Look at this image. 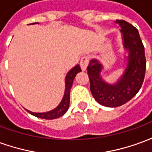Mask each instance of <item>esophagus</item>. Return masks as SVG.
<instances>
[{"label":"esophagus","instance_id":"esophagus-1","mask_svg":"<svg viewBox=\"0 0 152 152\" xmlns=\"http://www.w3.org/2000/svg\"><path fill=\"white\" fill-rule=\"evenodd\" d=\"M89 57L88 56H84L81 58L80 65V67H81L82 71H86V67H87L88 64H89Z\"/></svg>","mask_w":152,"mask_h":152}]
</instances>
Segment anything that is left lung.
Returning <instances> with one entry per match:
<instances>
[{
	"label": "left lung",
	"instance_id": "left-lung-1",
	"mask_svg": "<svg viewBox=\"0 0 152 152\" xmlns=\"http://www.w3.org/2000/svg\"><path fill=\"white\" fill-rule=\"evenodd\" d=\"M121 28L124 47L129 49L128 66L124 76L114 86L105 83L100 78L102 66L93 59L87 66L90 83V91L101 105L116 107L129 102L137 94L143 83L147 61L143 44L137 29L123 19H117Z\"/></svg>",
	"mask_w": 152,
	"mask_h": 152
}]
</instances>
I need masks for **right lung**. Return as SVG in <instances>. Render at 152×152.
Returning <instances> with one entry per match:
<instances>
[{"label":"right lung","mask_w":152,"mask_h":152,"mask_svg":"<svg viewBox=\"0 0 152 152\" xmlns=\"http://www.w3.org/2000/svg\"><path fill=\"white\" fill-rule=\"evenodd\" d=\"M81 72V68L79 65H76L75 67H73L72 69L69 72L67 73L65 79V84H66V89H65V94L63 96V99L62 102H60V104L56 108L53 109L52 111L48 112H45V113H35V112H31L28 111L30 114L33 115L37 117L41 118V119H45V120H52V119H56L60 116H62L66 113V112L68 109L70 103V91H71V88L72 86L73 80L75 78V76L78 72Z\"/></svg>","instance_id":"right-lung-1"}]
</instances>
